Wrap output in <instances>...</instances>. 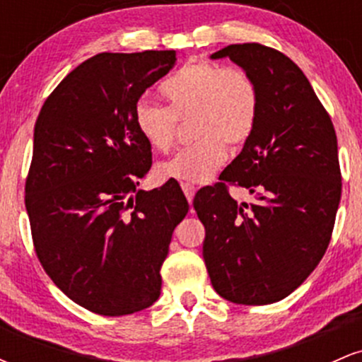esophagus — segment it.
I'll return each instance as SVG.
<instances>
[{
  "label": "esophagus",
  "instance_id": "1",
  "mask_svg": "<svg viewBox=\"0 0 362 362\" xmlns=\"http://www.w3.org/2000/svg\"><path fill=\"white\" fill-rule=\"evenodd\" d=\"M182 190H184V194H185L187 201L192 202L194 194H195V187H194L192 184H187V182H184V184H182Z\"/></svg>",
  "mask_w": 362,
  "mask_h": 362
}]
</instances>
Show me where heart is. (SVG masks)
<instances>
[{
	"instance_id": "b5f03b06",
	"label": "heart",
	"mask_w": 362,
	"mask_h": 362,
	"mask_svg": "<svg viewBox=\"0 0 362 362\" xmlns=\"http://www.w3.org/2000/svg\"><path fill=\"white\" fill-rule=\"evenodd\" d=\"M167 107L141 100L134 124L149 148L167 151L175 141L177 120H190L197 143L161 161L156 173L165 180L202 184L226 161V144L240 148L250 139L259 120L260 93L242 68L190 61L160 85Z\"/></svg>"
}]
</instances>
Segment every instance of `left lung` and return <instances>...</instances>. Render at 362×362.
<instances>
[{
  "instance_id": "left-lung-1",
  "label": "left lung",
  "mask_w": 362,
  "mask_h": 362,
  "mask_svg": "<svg viewBox=\"0 0 362 362\" xmlns=\"http://www.w3.org/2000/svg\"><path fill=\"white\" fill-rule=\"evenodd\" d=\"M230 57L260 93L259 120L219 184L199 190L194 209L213 288L236 305H271L289 296L322 260L340 202L334 124L308 78L288 56L260 44H231ZM224 181L256 201L236 203Z\"/></svg>"
}]
</instances>
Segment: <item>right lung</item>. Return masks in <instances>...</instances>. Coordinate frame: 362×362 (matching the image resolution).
Masks as SVG:
<instances>
[{"mask_svg": "<svg viewBox=\"0 0 362 362\" xmlns=\"http://www.w3.org/2000/svg\"><path fill=\"white\" fill-rule=\"evenodd\" d=\"M175 51L102 52L49 95L34 129L25 207L44 271L69 300L105 317L151 306L172 233L189 213L180 187L138 190L151 148L134 124L141 95Z\"/></svg>", "mask_w": 362, "mask_h": 362, "instance_id": "right-lung-1", "label": "right lung"}]
</instances>
